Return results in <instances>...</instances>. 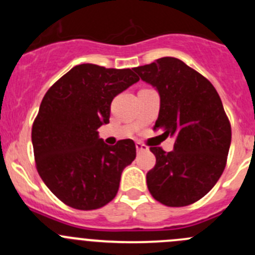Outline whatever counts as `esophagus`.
Returning <instances> with one entry per match:
<instances>
[{
	"label": "esophagus",
	"mask_w": 255,
	"mask_h": 255,
	"mask_svg": "<svg viewBox=\"0 0 255 255\" xmlns=\"http://www.w3.org/2000/svg\"><path fill=\"white\" fill-rule=\"evenodd\" d=\"M135 147H136V150H138V152H145V150H148L147 145L140 143V141H136V143H135Z\"/></svg>",
	"instance_id": "34e87169"
}]
</instances>
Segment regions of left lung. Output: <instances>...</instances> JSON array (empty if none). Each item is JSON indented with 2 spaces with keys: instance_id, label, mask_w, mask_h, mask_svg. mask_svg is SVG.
Masks as SVG:
<instances>
[{
  "instance_id": "1",
  "label": "left lung",
  "mask_w": 255,
  "mask_h": 255,
  "mask_svg": "<svg viewBox=\"0 0 255 255\" xmlns=\"http://www.w3.org/2000/svg\"><path fill=\"white\" fill-rule=\"evenodd\" d=\"M161 97L153 130L175 136L172 152L150 147L155 164L147 173L148 190L167 207L193 204L211 190L226 167L231 125L208 79L175 57L132 69Z\"/></svg>"
}]
</instances>
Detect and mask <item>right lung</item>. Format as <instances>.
<instances>
[{"instance_id":"1","label":"right lung","mask_w":255,"mask_h":255,"mask_svg":"<svg viewBox=\"0 0 255 255\" xmlns=\"http://www.w3.org/2000/svg\"><path fill=\"white\" fill-rule=\"evenodd\" d=\"M139 80L131 69L82 64L44 94L31 128L39 176L71 208L92 211L117 194L121 173L136 155L131 139L107 145L98 138L110 123L111 102Z\"/></svg>"}]
</instances>
